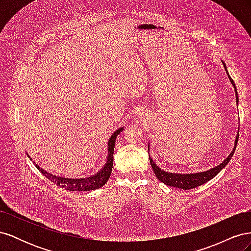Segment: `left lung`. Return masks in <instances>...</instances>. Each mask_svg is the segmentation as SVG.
Segmentation results:
<instances>
[{"mask_svg": "<svg viewBox=\"0 0 251 251\" xmlns=\"http://www.w3.org/2000/svg\"><path fill=\"white\" fill-rule=\"evenodd\" d=\"M224 68H225V71L227 76H228L231 85L233 86L234 89V93H235V100H237V103H239V97H238V92H237V88H235V85L233 80L231 79V77L229 76L228 71H227V68L224 62H222ZM238 138H239V133L237 135V137H235V141H234V148L231 151V153L228 155L225 160L220 163L219 165L215 166V168H212L210 170H207L205 172H200V173H194V174H177V173H170V172H166L161 170L159 166L153 161V159L151 158L150 156V162L151 165V169H153L156 177L158 178L159 181L163 182L164 184L169 185V186H173V187H178L181 189H192L195 188L197 186H200L204 183H206L207 181L211 180L212 178H215L217 175L221 172L225 166L228 164V162L230 161V159L234 153L235 151V147H237V143H238ZM149 149H150V144H149Z\"/></svg>", "mask_w": 251, "mask_h": 251, "instance_id": "8db88e82", "label": "left lung"}]
</instances>
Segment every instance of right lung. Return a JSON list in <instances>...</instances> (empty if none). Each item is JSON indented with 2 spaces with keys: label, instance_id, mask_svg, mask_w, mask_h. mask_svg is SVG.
<instances>
[{
  "label": "right lung",
  "instance_id": "1",
  "mask_svg": "<svg viewBox=\"0 0 251 251\" xmlns=\"http://www.w3.org/2000/svg\"><path fill=\"white\" fill-rule=\"evenodd\" d=\"M123 131H124V127H119L111 135V137L108 141L107 161H105L101 170H100L96 174L92 175V176H90V177L77 178V179L63 178V177L56 176V175L50 174L47 171L42 169L41 166L35 164V162H33V163L36 166V169L39 170L45 177L48 178L55 185L62 187L64 189H67V191L88 192V191H93V189L100 188L101 186H103L105 184V182L109 180V178L111 176L112 169H113V154H114V148H115L116 137L118 136V134ZM27 156L30 158V160H32L31 157H30L28 154H27Z\"/></svg>",
  "mask_w": 251,
  "mask_h": 251
}]
</instances>
